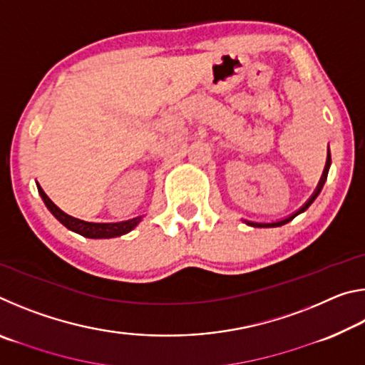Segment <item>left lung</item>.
Instances as JSON below:
<instances>
[{"mask_svg": "<svg viewBox=\"0 0 365 365\" xmlns=\"http://www.w3.org/2000/svg\"><path fill=\"white\" fill-rule=\"evenodd\" d=\"M330 164H331V158H330V148H329V151H327V163H325V169H324V174H322V177H320L317 188L314 190V193L311 195V197H309V200L304 202V205H302V206L298 209V211L293 212V214H289L288 217H285V219H280V220H275V222H252V220H246V219H243L245 224H246V225H250V227H259V228L280 227V225H285V224H288L289 220H293V219L296 217V215H299L301 212H304L306 209L312 205L314 200H316V197L319 196L320 191H322V188H324V183H325V180H327V175H329Z\"/></svg>", "mask_w": 365, "mask_h": 365, "instance_id": "8db88e82", "label": "left lung"}]
</instances>
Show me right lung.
<instances>
[{"label":"right lung","mask_w":365,"mask_h":365,"mask_svg":"<svg viewBox=\"0 0 365 365\" xmlns=\"http://www.w3.org/2000/svg\"><path fill=\"white\" fill-rule=\"evenodd\" d=\"M36 188H38V193L41 196L43 202H45L46 207L49 209V212H51L64 227L69 228V230L82 235V237H86V238L100 240V238L120 237V235L132 232L133 228L140 224L141 219L145 217V215H138V217L122 220V222H86L82 219L72 217V215L66 214L63 209H59L51 200H49L48 195L40 187V183H36Z\"/></svg>","instance_id":"add662e5"}]
</instances>
